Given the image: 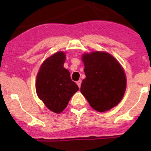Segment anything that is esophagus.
<instances>
[{
	"instance_id": "1",
	"label": "esophagus",
	"mask_w": 151,
	"mask_h": 151,
	"mask_svg": "<svg viewBox=\"0 0 151 151\" xmlns=\"http://www.w3.org/2000/svg\"><path fill=\"white\" fill-rule=\"evenodd\" d=\"M81 80H79L77 81V84L78 85V86H79V88L81 87Z\"/></svg>"
}]
</instances>
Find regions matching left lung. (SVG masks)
Returning a JSON list of instances; mask_svg holds the SVG:
<instances>
[{"label":"left lung","instance_id":"8db88e82","mask_svg":"<svg viewBox=\"0 0 151 151\" xmlns=\"http://www.w3.org/2000/svg\"><path fill=\"white\" fill-rule=\"evenodd\" d=\"M86 78L80 91L93 109L99 112L110 110L122 99L126 87L124 69L112 55L104 52L84 54Z\"/></svg>","mask_w":151,"mask_h":151}]
</instances>
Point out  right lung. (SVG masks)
Here are the masks:
<instances>
[{
    "mask_svg": "<svg viewBox=\"0 0 151 151\" xmlns=\"http://www.w3.org/2000/svg\"><path fill=\"white\" fill-rule=\"evenodd\" d=\"M66 56L58 52L46 59L41 65L36 79V92L52 111L61 113L71 97L79 90L71 79L70 73L64 67Z\"/></svg>",
    "mask_w": 151,
    "mask_h": 151,
    "instance_id": "right-lung-1",
    "label": "right lung"
}]
</instances>
